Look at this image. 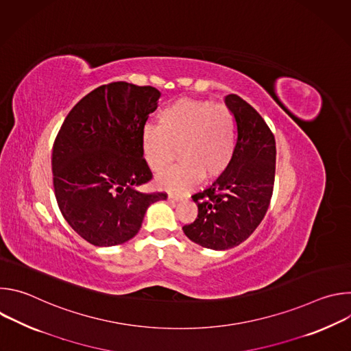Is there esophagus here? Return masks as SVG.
I'll return each mask as SVG.
<instances>
[{"label":"esophagus","mask_w":351,"mask_h":351,"mask_svg":"<svg viewBox=\"0 0 351 351\" xmlns=\"http://www.w3.org/2000/svg\"><path fill=\"white\" fill-rule=\"evenodd\" d=\"M168 199H169L171 203H179V202H182V197L180 195H175V194H169Z\"/></svg>","instance_id":"esophagus-1"}]
</instances>
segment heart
Instances as JSON below:
<instances>
[{
    "label": "heart",
    "instance_id": "1",
    "mask_svg": "<svg viewBox=\"0 0 351 351\" xmlns=\"http://www.w3.org/2000/svg\"><path fill=\"white\" fill-rule=\"evenodd\" d=\"M147 167L162 171L173 158L175 147L180 162L158 176V186L184 191L204 176L214 179L228 171L236 148V125L225 106L179 98L158 115V126L147 125L140 137Z\"/></svg>",
    "mask_w": 351,
    "mask_h": 351
}]
</instances>
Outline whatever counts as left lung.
<instances>
[{
  "mask_svg": "<svg viewBox=\"0 0 351 351\" xmlns=\"http://www.w3.org/2000/svg\"><path fill=\"white\" fill-rule=\"evenodd\" d=\"M237 140L230 167L210 187L191 195L198 207L184 234L211 250H228L250 237L264 219L275 182V137L263 117L236 94L225 97Z\"/></svg>",
  "mask_w": 351,
  "mask_h": 351,
  "instance_id": "obj_1",
  "label": "left lung"
}]
</instances>
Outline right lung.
<instances>
[{
  "label": "right lung",
  "instance_id": "obj_1",
  "mask_svg": "<svg viewBox=\"0 0 351 351\" xmlns=\"http://www.w3.org/2000/svg\"><path fill=\"white\" fill-rule=\"evenodd\" d=\"M161 93L112 82L84 95L65 118L53 148L54 190L71 228L98 247L137 234L147 208L167 193L138 187L153 178L140 147Z\"/></svg>",
  "mask_w": 351,
  "mask_h": 351
}]
</instances>
